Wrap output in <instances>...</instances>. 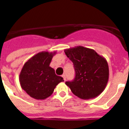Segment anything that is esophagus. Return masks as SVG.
<instances>
[{"mask_svg": "<svg viewBox=\"0 0 129 129\" xmlns=\"http://www.w3.org/2000/svg\"><path fill=\"white\" fill-rule=\"evenodd\" d=\"M62 78H63L64 81H65L66 79H66V76H65V74H63V75H62Z\"/></svg>", "mask_w": 129, "mask_h": 129, "instance_id": "1", "label": "esophagus"}]
</instances>
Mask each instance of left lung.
<instances>
[{"label": "left lung", "mask_w": 129, "mask_h": 129, "mask_svg": "<svg viewBox=\"0 0 129 129\" xmlns=\"http://www.w3.org/2000/svg\"><path fill=\"white\" fill-rule=\"evenodd\" d=\"M67 57L74 64L76 77L67 81L74 95L82 100L95 98L103 92L109 77L108 62L94 50L81 46L65 49Z\"/></svg>", "instance_id": "obj_1"}]
</instances>
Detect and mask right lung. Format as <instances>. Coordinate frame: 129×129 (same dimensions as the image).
Here are the masks:
<instances>
[{"instance_id": "obj_1", "label": "right lung", "mask_w": 129, "mask_h": 129, "mask_svg": "<svg viewBox=\"0 0 129 129\" xmlns=\"http://www.w3.org/2000/svg\"><path fill=\"white\" fill-rule=\"evenodd\" d=\"M56 51L41 52L26 61L19 74L20 86L30 97L37 100H45L53 94L55 88L63 78L55 74L50 67Z\"/></svg>"}]
</instances>
